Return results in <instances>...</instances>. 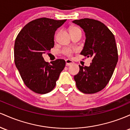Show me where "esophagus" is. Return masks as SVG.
Wrapping results in <instances>:
<instances>
[{
  "label": "esophagus",
  "mask_w": 130,
  "mask_h": 130,
  "mask_svg": "<svg viewBox=\"0 0 130 130\" xmlns=\"http://www.w3.org/2000/svg\"><path fill=\"white\" fill-rule=\"evenodd\" d=\"M66 64L67 66H69L73 64H74V62H73L72 61H71V59H67L66 60Z\"/></svg>",
  "instance_id": "34e87169"
}]
</instances>
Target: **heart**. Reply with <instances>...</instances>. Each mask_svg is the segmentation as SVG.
<instances>
[{
	"label": "heart",
	"instance_id": "obj_1",
	"mask_svg": "<svg viewBox=\"0 0 130 130\" xmlns=\"http://www.w3.org/2000/svg\"><path fill=\"white\" fill-rule=\"evenodd\" d=\"M75 30H80L78 27H72L71 28V30H70V32L71 31H75ZM74 50H72L71 48H66L65 50H64L63 51V53L64 55H67V56H71L72 55L73 52H74Z\"/></svg>",
	"mask_w": 130,
	"mask_h": 130
}]
</instances>
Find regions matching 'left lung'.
<instances>
[{
	"instance_id": "8db88e82",
	"label": "left lung",
	"mask_w": 130,
	"mask_h": 130,
	"mask_svg": "<svg viewBox=\"0 0 130 130\" xmlns=\"http://www.w3.org/2000/svg\"><path fill=\"white\" fill-rule=\"evenodd\" d=\"M85 33V42L81 55L92 58L90 66H81L74 80L82 93L98 92L107 85L118 61L116 39L112 32L101 21L90 18L74 20Z\"/></svg>"
}]
</instances>
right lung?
Masks as SVG:
<instances>
[{
  "mask_svg": "<svg viewBox=\"0 0 130 130\" xmlns=\"http://www.w3.org/2000/svg\"><path fill=\"white\" fill-rule=\"evenodd\" d=\"M66 21L37 19L27 23L17 36L14 62L24 84L34 92L45 94L52 91L64 68V59H56L50 64L42 55L53 48L55 32Z\"/></svg>",
  "mask_w": 130,
  "mask_h": 130,
  "instance_id": "obj_1",
  "label": "right lung"
}]
</instances>
